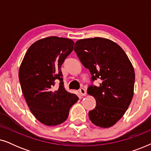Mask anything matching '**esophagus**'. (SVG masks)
<instances>
[{
	"instance_id": "1",
	"label": "esophagus",
	"mask_w": 151,
	"mask_h": 151,
	"mask_svg": "<svg viewBox=\"0 0 151 151\" xmlns=\"http://www.w3.org/2000/svg\"><path fill=\"white\" fill-rule=\"evenodd\" d=\"M79 92H80V95H81V96H86V90L84 89V88H81L79 90Z\"/></svg>"
}]
</instances>
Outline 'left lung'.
Segmentation results:
<instances>
[{
  "mask_svg": "<svg viewBox=\"0 0 151 151\" xmlns=\"http://www.w3.org/2000/svg\"><path fill=\"white\" fill-rule=\"evenodd\" d=\"M74 51L84 67L89 70L91 84L87 93L96 101L88 112L93 124L102 128L112 127L124 114L133 96L135 71L124 51L109 39H81ZM100 79L98 87L92 82Z\"/></svg>",
  "mask_w": 151,
  "mask_h": 151,
  "instance_id": "obj_1",
  "label": "left lung"
}]
</instances>
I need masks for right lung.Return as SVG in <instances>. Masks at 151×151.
Instances as JSON below:
<instances>
[{
	"mask_svg": "<svg viewBox=\"0 0 151 151\" xmlns=\"http://www.w3.org/2000/svg\"><path fill=\"white\" fill-rule=\"evenodd\" d=\"M68 38L51 36L30 46L20 67L19 81L31 112L43 124L55 126L67 119L78 97L65 88L61 66L73 49ZM56 82L59 86L55 88Z\"/></svg>",
	"mask_w": 151,
	"mask_h": 151,
	"instance_id": "1",
	"label": "right lung"
}]
</instances>
